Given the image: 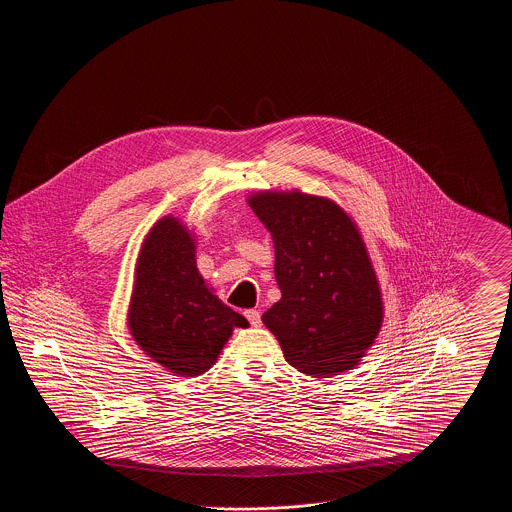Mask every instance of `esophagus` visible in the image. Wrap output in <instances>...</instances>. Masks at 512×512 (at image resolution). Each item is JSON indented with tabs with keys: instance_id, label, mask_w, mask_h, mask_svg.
<instances>
[{
	"instance_id": "1",
	"label": "esophagus",
	"mask_w": 512,
	"mask_h": 512,
	"mask_svg": "<svg viewBox=\"0 0 512 512\" xmlns=\"http://www.w3.org/2000/svg\"><path fill=\"white\" fill-rule=\"evenodd\" d=\"M245 318L249 320V324L251 326H261V315H259V311H255V309H249V311H245Z\"/></svg>"
}]
</instances>
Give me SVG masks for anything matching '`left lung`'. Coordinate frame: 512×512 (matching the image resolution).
I'll return each instance as SVG.
<instances>
[{"label":"left lung","instance_id":"left-lung-1","mask_svg":"<svg viewBox=\"0 0 512 512\" xmlns=\"http://www.w3.org/2000/svg\"><path fill=\"white\" fill-rule=\"evenodd\" d=\"M251 209L274 240L282 299L263 315L299 372L328 378L359 365L382 326V297L351 219L324 197L257 194Z\"/></svg>","mask_w":512,"mask_h":512}]
</instances>
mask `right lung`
Masks as SVG:
<instances>
[{
  "label": "right lung",
  "instance_id": "1",
  "mask_svg": "<svg viewBox=\"0 0 512 512\" xmlns=\"http://www.w3.org/2000/svg\"><path fill=\"white\" fill-rule=\"evenodd\" d=\"M128 326L155 363L178 376H197L215 365L232 330L249 322L207 290L190 234L167 217L142 245Z\"/></svg>",
  "mask_w": 512,
  "mask_h": 512
}]
</instances>
